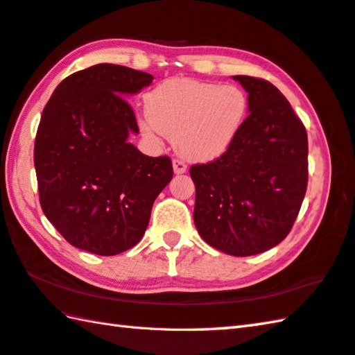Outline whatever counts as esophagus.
<instances>
[{
	"instance_id": "esophagus-1",
	"label": "esophagus",
	"mask_w": 355,
	"mask_h": 355,
	"mask_svg": "<svg viewBox=\"0 0 355 355\" xmlns=\"http://www.w3.org/2000/svg\"><path fill=\"white\" fill-rule=\"evenodd\" d=\"M172 168H173V172H175L177 175H182V173H184L187 171V166L182 162V159H173Z\"/></svg>"
}]
</instances>
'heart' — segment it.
Wrapping results in <instances>:
<instances>
[{
    "label": "heart",
    "mask_w": 355,
    "mask_h": 355,
    "mask_svg": "<svg viewBox=\"0 0 355 355\" xmlns=\"http://www.w3.org/2000/svg\"><path fill=\"white\" fill-rule=\"evenodd\" d=\"M249 110V96L239 86L171 78L146 96L148 116L140 120V129L146 137L173 138L184 158L207 163L232 148Z\"/></svg>",
    "instance_id": "heart-1"
}]
</instances>
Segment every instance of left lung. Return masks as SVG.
I'll return each instance as SVG.
<instances>
[{"label":"left lung","instance_id":"obj_1","mask_svg":"<svg viewBox=\"0 0 355 355\" xmlns=\"http://www.w3.org/2000/svg\"><path fill=\"white\" fill-rule=\"evenodd\" d=\"M248 92V121L223 157L191 168L193 223L207 245L248 257L289 234L308 186V135L269 81L234 75Z\"/></svg>","mask_w":355,"mask_h":355}]
</instances>
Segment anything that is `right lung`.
I'll return each instance as SVG.
<instances>
[{
  "mask_svg": "<svg viewBox=\"0 0 355 355\" xmlns=\"http://www.w3.org/2000/svg\"><path fill=\"white\" fill-rule=\"evenodd\" d=\"M152 80L126 66H90L62 80L41 115L33 150L41 209L83 251L134 248L172 180L169 157H148L128 140L138 126L124 98Z\"/></svg>",
  "mask_w": 355,
  "mask_h": 355,
  "instance_id": "right-lung-1",
  "label": "right lung"
}]
</instances>
